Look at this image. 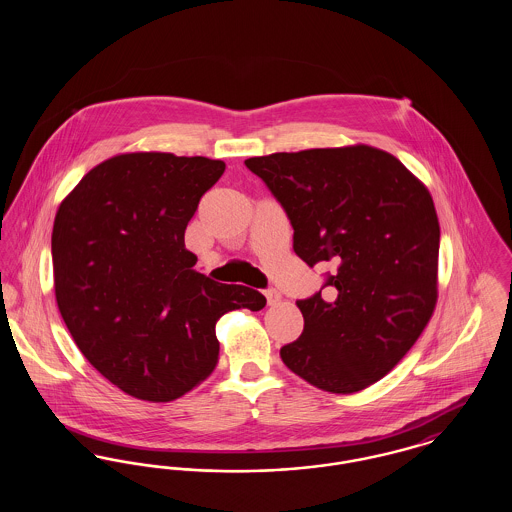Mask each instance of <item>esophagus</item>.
Returning a JSON list of instances; mask_svg holds the SVG:
<instances>
[{"label":"esophagus","mask_w":512,"mask_h":512,"mask_svg":"<svg viewBox=\"0 0 512 512\" xmlns=\"http://www.w3.org/2000/svg\"><path fill=\"white\" fill-rule=\"evenodd\" d=\"M265 295H267L268 305H276V303L280 301V297H282V295H280V292H276V290H272V288H270V290H267V292H265Z\"/></svg>","instance_id":"34e87169"}]
</instances>
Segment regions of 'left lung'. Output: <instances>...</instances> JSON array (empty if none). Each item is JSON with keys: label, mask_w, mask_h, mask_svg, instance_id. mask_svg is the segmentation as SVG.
Instances as JSON below:
<instances>
[{"label": "left lung", "mask_w": 512, "mask_h": 512, "mask_svg": "<svg viewBox=\"0 0 512 512\" xmlns=\"http://www.w3.org/2000/svg\"><path fill=\"white\" fill-rule=\"evenodd\" d=\"M245 167L286 211L295 255L330 267L322 288L297 301L305 326L280 349L284 365L320 390H365L405 357L434 313L432 197L401 161L368 146L270 153Z\"/></svg>", "instance_id": "obj_1"}]
</instances>
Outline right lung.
<instances>
[{
  "instance_id": "add662e5",
  "label": "right lung",
  "mask_w": 512,
  "mask_h": 512,
  "mask_svg": "<svg viewBox=\"0 0 512 512\" xmlns=\"http://www.w3.org/2000/svg\"><path fill=\"white\" fill-rule=\"evenodd\" d=\"M226 165L207 157L124 153L88 172L51 234L55 299L90 365L124 393L172 401L219 359L215 324L261 311L263 293L194 270L184 232Z\"/></svg>"
}]
</instances>
